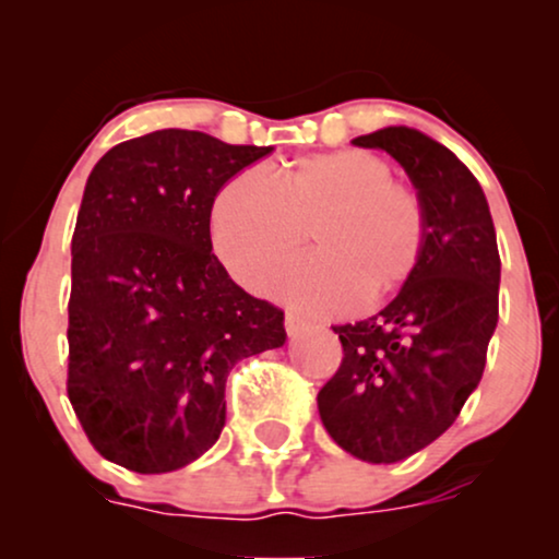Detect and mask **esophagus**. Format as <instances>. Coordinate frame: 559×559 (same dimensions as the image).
<instances>
[{"label":"esophagus","instance_id":"esophagus-1","mask_svg":"<svg viewBox=\"0 0 559 559\" xmlns=\"http://www.w3.org/2000/svg\"><path fill=\"white\" fill-rule=\"evenodd\" d=\"M284 323H286V333H288V336H297L299 331H305L307 325H310L305 318L297 316V312H286Z\"/></svg>","mask_w":559,"mask_h":559}]
</instances>
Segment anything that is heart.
<instances>
[{
    "instance_id": "heart-1",
    "label": "heart",
    "mask_w": 559,
    "mask_h": 559,
    "mask_svg": "<svg viewBox=\"0 0 559 559\" xmlns=\"http://www.w3.org/2000/svg\"><path fill=\"white\" fill-rule=\"evenodd\" d=\"M386 159L362 150L299 157L273 181L243 170L210 207L215 254L241 286L260 292L305 247L318 254L275 281L281 297L316 312L386 299L418 271L428 217L418 191L391 181Z\"/></svg>"
}]
</instances>
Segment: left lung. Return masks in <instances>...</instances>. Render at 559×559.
<instances>
[{
    "label": "left lung",
    "mask_w": 559,
    "mask_h": 559,
    "mask_svg": "<svg viewBox=\"0 0 559 559\" xmlns=\"http://www.w3.org/2000/svg\"><path fill=\"white\" fill-rule=\"evenodd\" d=\"M352 144L389 152L428 217L426 252L381 312L333 325L344 357L320 389L325 431L365 463H400L457 420L499 320V249L484 189L454 152L407 126Z\"/></svg>",
    "instance_id": "1"
}]
</instances>
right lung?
I'll return each instance as SVG.
<instances>
[{
	"instance_id": "add662e5",
	"label": "right lung",
	"mask_w": 559,
	"mask_h": 559,
	"mask_svg": "<svg viewBox=\"0 0 559 559\" xmlns=\"http://www.w3.org/2000/svg\"><path fill=\"white\" fill-rule=\"evenodd\" d=\"M271 152L165 128L94 165L70 243L68 400L110 463H194L226 426L230 368L284 346V310L236 286L210 239L217 189Z\"/></svg>"
}]
</instances>
